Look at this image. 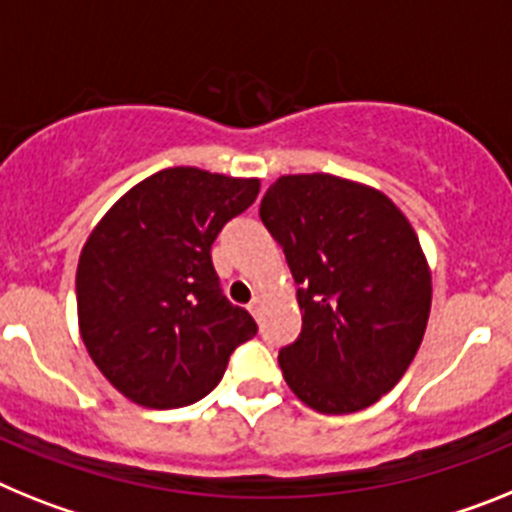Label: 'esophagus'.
<instances>
[{"mask_svg":"<svg viewBox=\"0 0 512 512\" xmlns=\"http://www.w3.org/2000/svg\"><path fill=\"white\" fill-rule=\"evenodd\" d=\"M262 309H265V301H262L260 296H255V299H252V304H250V314H252V317H255V319H260Z\"/></svg>","mask_w":512,"mask_h":512,"instance_id":"1","label":"esophagus"}]
</instances>
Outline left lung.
I'll return each instance as SVG.
<instances>
[{
    "label": "left lung",
    "instance_id": "obj_1",
    "mask_svg": "<svg viewBox=\"0 0 512 512\" xmlns=\"http://www.w3.org/2000/svg\"><path fill=\"white\" fill-rule=\"evenodd\" d=\"M260 219L299 286V340L281 350L283 379L306 407L348 415L397 386L430 317L428 257L381 190L345 177L283 175Z\"/></svg>",
    "mask_w": 512,
    "mask_h": 512
}]
</instances>
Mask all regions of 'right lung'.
<instances>
[{"instance_id": "1", "label": "right lung", "mask_w": 512, "mask_h": 512, "mask_svg": "<svg viewBox=\"0 0 512 512\" xmlns=\"http://www.w3.org/2000/svg\"><path fill=\"white\" fill-rule=\"evenodd\" d=\"M257 193V177L170 167L97 221L77 265L79 335L123 397L151 410L198 402L257 335L211 262L213 239Z\"/></svg>"}]
</instances>
